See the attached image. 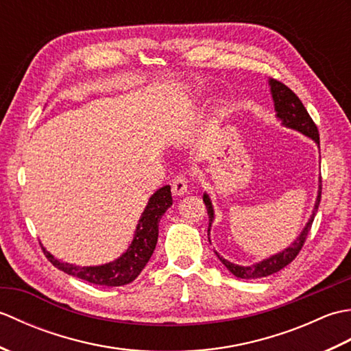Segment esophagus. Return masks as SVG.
<instances>
[{"label":"esophagus","instance_id":"34e87169","mask_svg":"<svg viewBox=\"0 0 351 351\" xmlns=\"http://www.w3.org/2000/svg\"><path fill=\"white\" fill-rule=\"evenodd\" d=\"M189 189V180L182 175H178L173 178V181H171V193H173V196H182L184 193H187Z\"/></svg>","mask_w":351,"mask_h":351}]
</instances>
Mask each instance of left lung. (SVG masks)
I'll return each mask as SVG.
<instances>
[{"mask_svg": "<svg viewBox=\"0 0 351 351\" xmlns=\"http://www.w3.org/2000/svg\"><path fill=\"white\" fill-rule=\"evenodd\" d=\"M270 86H271V95L274 99V108H276V111H278V117L283 122V125H287V126H289V128H294L297 131L303 132L304 136H308L312 140H315L319 145V132H318L317 125L314 121H312V117L309 116L308 110L304 108L302 101L299 99V96H297L288 86L283 84L279 80H274V78L270 80ZM322 189H323L322 181H319V190H318V197L315 202L314 213H312L306 228L303 229V232L293 243V245H289V247L283 250L282 253H278V255H274L271 258L263 261V263L250 265V267H240V265L230 264L229 261L223 259L220 255H217L221 263L225 264V267L230 273L240 279L265 278V276L278 273L279 270H282L283 267H287L289 263H293V261L297 258V255L300 253L302 247L304 245V241H306V238L309 235V230L312 228V221H314L319 200H322ZM204 202L206 206L208 219H210V226H211V221L214 219V211H213L211 200H210V197H208V195H204ZM210 226H208V235H210Z\"/></svg>", "mask_w": 351, "mask_h": 351, "instance_id": "obj_1", "label": "left lung"}]
</instances>
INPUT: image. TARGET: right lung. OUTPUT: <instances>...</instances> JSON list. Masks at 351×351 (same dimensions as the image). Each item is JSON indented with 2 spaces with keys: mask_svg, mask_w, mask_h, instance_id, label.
<instances>
[{
  "mask_svg": "<svg viewBox=\"0 0 351 351\" xmlns=\"http://www.w3.org/2000/svg\"><path fill=\"white\" fill-rule=\"evenodd\" d=\"M171 204H173V200H171L169 185L156 191L155 195L149 199L147 206L145 208L143 214H141V219L136 230V237H134L128 250H126L121 258L106 265H72L56 259L43 247L42 250L49 263L57 267L58 270H62L71 276H75V278L102 287L126 285V283H130L137 278L147 264L149 258L152 256L156 240H158V223L161 220V215L167 211V208H170Z\"/></svg>",
  "mask_w": 351,
  "mask_h": 351,
  "instance_id": "add662e5",
  "label": "right lung"
}]
</instances>
